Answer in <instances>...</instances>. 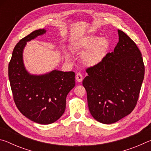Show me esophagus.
Returning <instances> with one entry per match:
<instances>
[{"mask_svg": "<svg viewBox=\"0 0 151 151\" xmlns=\"http://www.w3.org/2000/svg\"><path fill=\"white\" fill-rule=\"evenodd\" d=\"M76 81H77V82H78V83H81V82L83 81V79L82 74L80 73H78L77 74H76Z\"/></svg>", "mask_w": 151, "mask_h": 151, "instance_id": "esophagus-1", "label": "esophagus"}]
</instances>
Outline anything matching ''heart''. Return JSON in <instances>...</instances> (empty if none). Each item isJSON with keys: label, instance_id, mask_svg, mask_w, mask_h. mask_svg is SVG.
I'll list each match as a JSON object with an SVG mask.
<instances>
[{"label": "heart", "instance_id": "b5f03b06", "mask_svg": "<svg viewBox=\"0 0 151 151\" xmlns=\"http://www.w3.org/2000/svg\"><path fill=\"white\" fill-rule=\"evenodd\" d=\"M110 48V42L105 37L89 35L78 39L73 45V50L76 53H83L82 63L87 66H96L104 60ZM66 60L70 59L67 52H64Z\"/></svg>", "mask_w": 151, "mask_h": 151}]
</instances>
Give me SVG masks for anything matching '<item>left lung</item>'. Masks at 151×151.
<instances>
[{"label":"left lung","mask_w":151,"mask_h":151,"mask_svg":"<svg viewBox=\"0 0 151 151\" xmlns=\"http://www.w3.org/2000/svg\"><path fill=\"white\" fill-rule=\"evenodd\" d=\"M119 42L100 65L86 68L83 85L89 111L97 121L116 122L133 111L144 79L141 52L129 36L118 30Z\"/></svg>","instance_id":"8db88e82"}]
</instances>
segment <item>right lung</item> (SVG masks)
Returning <instances> with one entry per match:
<instances>
[{"label": "right lung", "instance_id": "add662e5", "mask_svg": "<svg viewBox=\"0 0 151 151\" xmlns=\"http://www.w3.org/2000/svg\"><path fill=\"white\" fill-rule=\"evenodd\" d=\"M46 32H32L17 43L9 64V78L14 101L19 111L37 123L48 124L60 118L66 98L75 86V73L54 70L42 75H30L25 69L22 52L27 42Z\"/></svg>", "mask_w": 151, "mask_h": 151}]
</instances>
